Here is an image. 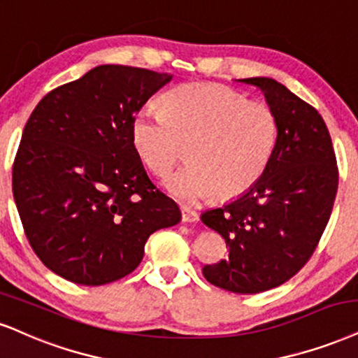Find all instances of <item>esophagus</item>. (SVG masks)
<instances>
[{
	"mask_svg": "<svg viewBox=\"0 0 358 358\" xmlns=\"http://www.w3.org/2000/svg\"><path fill=\"white\" fill-rule=\"evenodd\" d=\"M180 214H182L184 222H196V220L199 219V214H197L196 210L189 209V207H182V209H180Z\"/></svg>",
	"mask_w": 358,
	"mask_h": 358,
	"instance_id": "esophagus-1",
	"label": "esophagus"
}]
</instances>
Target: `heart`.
Instances as JSON below:
<instances>
[{"mask_svg": "<svg viewBox=\"0 0 358 358\" xmlns=\"http://www.w3.org/2000/svg\"><path fill=\"white\" fill-rule=\"evenodd\" d=\"M279 138L275 113L219 85L176 87L166 106H144L132 122L143 161L159 176L172 171L189 145L191 164L164 186L180 201L197 202L217 192L234 199L262 178Z\"/></svg>", "mask_w": 358, "mask_h": 358, "instance_id": "b5f03b06", "label": "heart"}]
</instances>
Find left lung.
<instances>
[{"instance_id":"left-lung-1","label":"left lung","mask_w":358,"mask_h":358,"mask_svg":"<svg viewBox=\"0 0 358 358\" xmlns=\"http://www.w3.org/2000/svg\"><path fill=\"white\" fill-rule=\"evenodd\" d=\"M257 87L279 122V138L254 187L222 207L202 213L226 239L229 254L202 273L236 294H259L284 284L314 254L338 186L329 129L310 104L271 78L237 79Z\"/></svg>"}]
</instances>
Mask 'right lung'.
Instances as JSON below:
<instances>
[{"instance_id":"obj_1","label":"right lung","mask_w":358,"mask_h":358,"mask_svg":"<svg viewBox=\"0 0 358 358\" xmlns=\"http://www.w3.org/2000/svg\"><path fill=\"white\" fill-rule=\"evenodd\" d=\"M171 79L96 66L48 92L31 113L13 164V197L33 250L63 279H122L141 264L148 237L180 220L132 139L134 116Z\"/></svg>"}]
</instances>
